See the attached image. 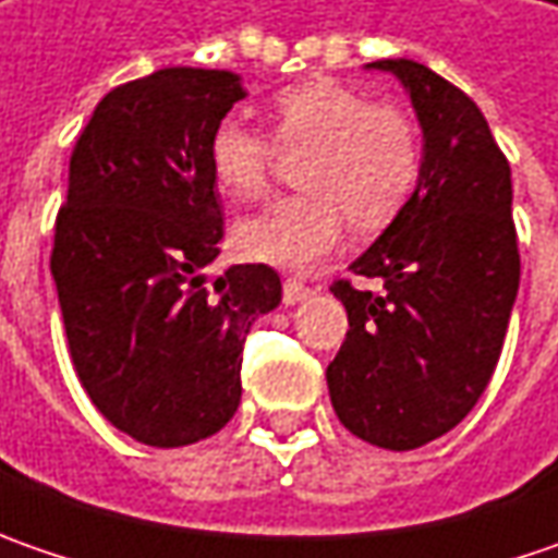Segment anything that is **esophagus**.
Here are the masks:
<instances>
[{"instance_id": "34e87169", "label": "esophagus", "mask_w": 558, "mask_h": 558, "mask_svg": "<svg viewBox=\"0 0 558 558\" xmlns=\"http://www.w3.org/2000/svg\"><path fill=\"white\" fill-rule=\"evenodd\" d=\"M313 294L311 286H304L301 279H286L282 282V301L286 304H301V301H307Z\"/></svg>"}]
</instances>
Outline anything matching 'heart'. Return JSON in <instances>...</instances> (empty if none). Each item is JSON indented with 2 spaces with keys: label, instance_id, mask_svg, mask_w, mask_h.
I'll use <instances>...</instances> for the list:
<instances>
[{
  "label": "heart",
  "instance_id": "b5f03b06",
  "mask_svg": "<svg viewBox=\"0 0 558 558\" xmlns=\"http://www.w3.org/2000/svg\"><path fill=\"white\" fill-rule=\"evenodd\" d=\"M279 151H304L294 180L307 192L242 220L235 247L251 260L294 272L319 267L332 254L344 217L356 232L385 229L410 202L422 170L413 118L329 76L272 93L269 136L223 118L207 140L210 173L235 202H254L267 192Z\"/></svg>",
  "mask_w": 558,
  "mask_h": 558
}]
</instances>
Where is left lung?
I'll return each mask as SVG.
<instances>
[{
  "label": "left lung",
  "instance_id": "left-lung-1",
  "mask_svg": "<svg viewBox=\"0 0 558 558\" xmlns=\"http://www.w3.org/2000/svg\"><path fill=\"white\" fill-rule=\"evenodd\" d=\"M410 89L425 161L416 192L354 276L335 279L351 329L326 369L341 425L385 450H416L447 435L484 395L504 351L522 260L512 180L478 105L410 58L373 61Z\"/></svg>",
  "mask_w": 558,
  "mask_h": 558
}]
</instances>
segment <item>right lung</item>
I'll return each instance as SVG.
<instances>
[{
    "label": "right lung",
    "instance_id": "add662e5",
    "mask_svg": "<svg viewBox=\"0 0 558 558\" xmlns=\"http://www.w3.org/2000/svg\"><path fill=\"white\" fill-rule=\"evenodd\" d=\"M242 96L239 74L163 68L114 86L71 151L49 260L68 351L98 413L148 447L223 428L247 329L282 298L267 264L204 279L223 242L207 140Z\"/></svg>",
    "mask_w": 558,
    "mask_h": 558
}]
</instances>
